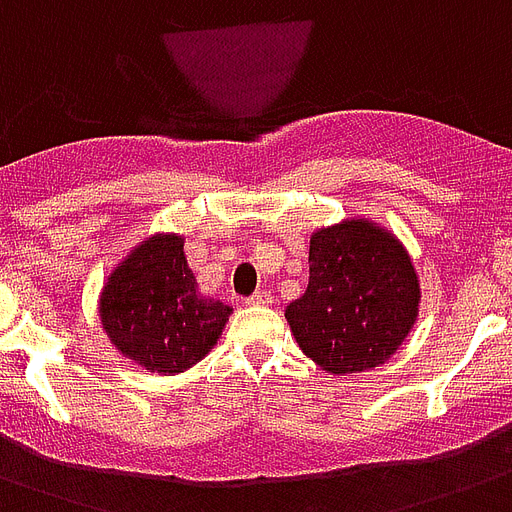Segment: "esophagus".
<instances>
[{"label":"esophagus","mask_w":512,"mask_h":512,"mask_svg":"<svg viewBox=\"0 0 512 512\" xmlns=\"http://www.w3.org/2000/svg\"><path fill=\"white\" fill-rule=\"evenodd\" d=\"M268 303H271V292H268V289H257L255 295L247 300V305H268Z\"/></svg>","instance_id":"34e87169"}]
</instances>
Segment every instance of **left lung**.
Returning <instances> with one entry per match:
<instances>
[{
	"label": "left lung",
	"mask_w": 512,
	"mask_h": 512,
	"mask_svg": "<svg viewBox=\"0 0 512 512\" xmlns=\"http://www.w3.org/2000/svg\"><path fill=\"white\" fill-rule=\"evenodd\" d=\"M420 276L404 241L369 217H345L311 233L308 289L287 305V324L324 372L385 364L420 316Z\"/></svg>",
	"instance_id": "8db88e82"
}]
</instances>
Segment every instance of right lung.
<instances>
[{
  "label": "right lung",
  "mask_w": 512,
  "mask_h": 512,
  "mask_svg": "<svg viewBox=\"0 0 512 512\" xmlns=\"http://www.w3.org/2000/svg\"><path fill=\"white\" fill-rule=\"evenodd\" d=\"M183 247L180 233H151L111 268L98 295L111 345L132 364L164 377L199 364L233 313L223 300L201 295Z\"/></svg>",
  "instance_id": "obj_1"
}]
</instances>
